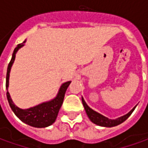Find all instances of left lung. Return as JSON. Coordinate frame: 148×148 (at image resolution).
I'll return each mask as SVG.
<instances>
[{"mask_svg":"<svg viewBox=\"0 0 148 148\" xmlns=\"http://www.w3.org/2000/svg\"><path fill=\"white\" fill-rule=\"evenodd\" d=\"M82 105L84 106V109H85V111H86V114L88 116L89 119L93 123L98 125V126L106 127V128L114 127V126H117V125L122 123L123 122H124L128 117L131 115V114L134 112L136 106H137V105H135L134 108L128 112V114H124V115H123L121 117H119L117 119H109L107 117L104 116L103 114H99L98 112L95 111L91 108H90L88 105L86 103V101H85V99H84L82 96Z\"/></svg>","mask_w":148,"mask_h":148,"instance_id":"obj_1","label":"left lung"}]
</instances>
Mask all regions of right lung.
<instances>
[{"mask_svg":"<svg viewBox=\"0 0 148 148\" xmlns=\"http://www.w3.org/2000/svg\"><path fill=\"white\" fill-rule=\"evenodd\" d=\"M25 42L26 40H25L22 43L18 44L17 47L14 49L11 60H10L8 67H7L6 83H5L6 96H7L9 105L10 106L12 111L22 122L29 125V126L34 127V128H47L50 125H52L56 121L60 108L62 105V102L64 99L66 90L71 82L69 81V82L62 83L59 87L58 94L53 99L42 102L38 105H34V106L28 108V109H21L20 107H18L13 102V100L10 97V95L9 93V80H10V70H11L12 65L14 63V59H15V54L17 53L19 49L25 46Z\"/></svg>","mask_w":148,"mask_h":148,"instance_id":"obj_1","label":"right lung"}]
</instances>
